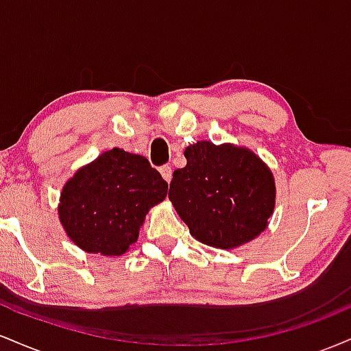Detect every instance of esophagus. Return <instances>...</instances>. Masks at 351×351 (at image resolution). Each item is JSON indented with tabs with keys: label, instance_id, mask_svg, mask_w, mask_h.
<instances>
[{
	"label": "esophagus",
	"instance_id": "1",
	"mask_svg": "<svg viewBox=\"0 0 351 351\" xmlns=\"http://www.w3.org/2000/svg\"><path fill=\"white\" fill-rule=\"evenodd\" d=\"M160 173H162L163 180L167 181V183H170L171 178H173V170H171L170 165H163V167L160 168Z\"/></svg>",
	"mask_w": 351,
	"mask_h": 351
}]
</instances>
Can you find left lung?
I'll use <instances>...</instances> for the list:
<instances>
[{"label":"left lung","instance_id":"8db88e82","mask_svg":"<svg viewBox=\"0 0 351 351\" xmlns=\"http://www.w3.org/2000/svg\"><path fill=\"white\" fill-rule=\"evenodd\" d=\"M184 156L186 167L173 173L168 198L191 236L213 247L234 249L267 228L276 183L256 153L201 140Z\"/></svg>","mask_w":351,"mask_h":351}]
</instances>
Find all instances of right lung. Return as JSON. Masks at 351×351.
I'll return each instance as SVG.
<instances>
[{"label": "right lung", "instance_id": "obj_1", "mask_svg": "<svg viewBox=\"0 0 351 351\" xmlns=\"http://www.w3.org/2000/svg\"><path fill=\"white\" fill-rule=\"evenodd\" d=\"M167 193L168 183L145 156L112 148L64 184L59 219L86 252L122 256L138 239L147 213Z\"/></svg>", "mask_w": 351, "mask_h": 351}]
</instances>
